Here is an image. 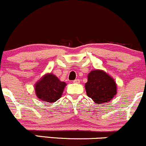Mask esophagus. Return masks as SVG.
<instances>
[{"label":"esophagus","mask_w":146,"mask_h":146,"mask_svg":"<svg viewBox=\"0 0 146 146\" xmlns=\"http://www.w3.org/2000/svg\"><path fill=\"white\" fill-rule=\"evenodd\" d=\"M73 82H74V83H79L80 80L79 79H76L75 80H73Z\"/></svg>","instance_id":"34e87169"}]
</instances>
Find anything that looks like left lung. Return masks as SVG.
<instances>
[{"mask_svg":"<svg viewBox=\"0 0 146 146\" xmlns=\"http://www.w3.org/2000/svg\"><path fill=\"white\" fill-rule=\"evenodd\" d=\"M85 84L87 96L96 104L108 103L117 93V86L113 78L101 70H94L88 75Z\"/></svg>","mask_w":146,"mask_h":146,"instance_id":"8db88e82","label":"left lung"}]
</instances>
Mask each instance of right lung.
<instances>
[{
  "label": "right lung",
  "instance_id": "add662e5",
  "mask_svg": "<svg viewBox=\"0 0 146 146\" xmlns=\"http://www.w3.org/2000/svg\"><path fill=\"white\" fill-rule=\"evenodd\" d=\"M66 84L61 82L52 73L41 78L35 85L36 95L40 100L46 102H55L61 98Z\"/></svg>",
  "mask_w": 146,
  "mask_h": 146
}]
</instances>
